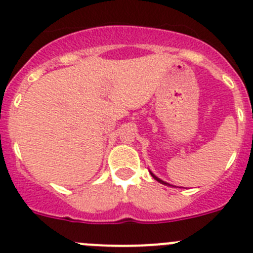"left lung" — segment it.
Instances as JSON below:
<instances>
[{
  "mask_svg": "<svg viewBox=\"0 0 253 253\" xmlns=\"http://www.w3.org/2000/svg\"><path fill=\"white\" fill-rule=\"evenodd\" d=\"M152 176H153V177H154V180H157V181H158V182H161V184L169 185V184H166V182H165V181H162V180H160V178H158V177H156V176H154V175H153V173H152Z\"/></svg>",
  "mask_w": 253,
  "mask_h": 253,
  "instance_id": "8db88e82",
  "label": "left lung"
}]
</instances>
